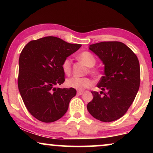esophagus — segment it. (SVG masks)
<instances>
[{"instance_id":"esophagus-1","label":"esophagus","mask_w":153,"mask_h":153,"mask_svg":"<svg viewBox=\"0 0 153 153\" xmlns=\"http://www.w3.org/2000/svg\"><path fill=\"white\" fill-rule=\"evenodd\" d=\"M77 94H78V95H82L83 94V91H78V92H77Z\"/></svg>"}]
</instances>
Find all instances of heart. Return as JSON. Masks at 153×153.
Here are the masks:
<instances>
[{
    "mask_svg": "<svg viewBox=\"0 0 153 153\" xmlns=\"http://www.w3.org/2000/svg\"><path fill=\"white\" fill-rule=\"evenodd\" d=\"M78 58L80 60H81L85 65L92 68L96 64V58L94 56V54H91V52H82L79 54ZM71 64L72 61L70 57L65 59L62 64V71L66 75H69L71 72ZM91 73L93 74H98V71L95 70H91ZM66 85L69 88H75L76 90L83 91L88 88L91 87L93 85L92 80L88 78H79V77H72V78H68L66 80Z\"/></svg>",
    "mask_w": 153,
    "mask_h": 153,
    "instance_id": "1",
    "label": "heart"
}]
</instances>
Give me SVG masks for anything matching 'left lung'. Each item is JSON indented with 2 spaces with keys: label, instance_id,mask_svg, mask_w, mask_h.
Listing matches in <instances>:
<instances>
[{
  "label": "left lung",
  "instance_id": "obj_1",
  "mask_svg": "<svg viewBox=\"0 0 153 153\" xmlns=\"http://www.w3.org/2000/svg\"><path fill=\"white\" fill-rule=\"evenodd\" d=\"M88 47L104 65V75L97 85L101 91H91L93 100L88 103L87 109L101 122L117 120L127 111L138 92V58L130 48L120 42H102Z\"/></svg>",
  "mask_w": 153,
  "mask_h": 153
}]
</instances>
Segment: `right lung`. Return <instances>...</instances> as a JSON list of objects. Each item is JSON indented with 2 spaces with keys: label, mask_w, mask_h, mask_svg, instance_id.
Listing matches in <instances>:
<instances>
[{
  "label": "right lung",
  "mask_w": 153,
  "mask_h": 153,
  "mask_svg": "<svg viewBox=\"0 0 153 153\" xmlns=\"http://www.w3.org/2000/svg\"><path fill=\"white\" fill-rule=\"evenodd\" d=\"M80 47L46 36L29 42L23 49L19 60V90L26 108L38 120L55 122L68 111L76 90L55 86L65 81L63 61Z\"/></svg>",
  "instance_id": "add662e5"
}]
</instances>
